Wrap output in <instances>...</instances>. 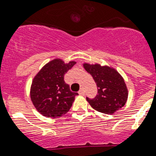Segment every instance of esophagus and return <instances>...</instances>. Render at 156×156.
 I'll return each mask as SVG.
<instances>
[{"label":"esophagus","mask_w":156,"mask_h":156,"mask_svg":"<svg viewBox=\"0 0 156 156\" xmlns=\"http://www.w3.org/2000/svg\"><path fill=\"white\" fill-rule=\"evenodd\" d=\"M78 93H79L80 95H84V94H85V92H84V90H83V89H80Z\"/></svg>","instance_id":"1"}]
</instances>
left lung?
Listing matches in <instances>:
<instances>
[{
  "label": "left lung",
  "mask_w": 156,
  "mask_h": 156,
  "mask_svg": "<svg viewBox=\"0 0 156 156\" xmlns=\"http://www.w3.org/2000/svg\"><path fill=\"white\" fill-rule=\"evenodd\" d=\"M84 68L94 80L98 93L94 99L86 98L94 109L113 114L126 104L128 91L123 78L115 69L99 64H84Z\"/></svg>",
  "instance_id": "obj_1"
}]
</instances>
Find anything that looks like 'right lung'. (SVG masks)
<instances>
[{
    "mask_svg": "<svg viewBox=\"0 0 156 156\" xmlns=\"http://www.w3.org/2000/svg\"><path fill=\"white\" fill-rule=\"evenodd\" d=\"M76 64L54 59L43 66L33 80L30 97L36 109L48 118H59L68 112L78 93L72 92L64 76Z\"/></svg>",
    "mask_w": 156,
    "mask_h": 156,
    "instance_id": "obj_1",
    "label": "right lung"
}]
</instances>
